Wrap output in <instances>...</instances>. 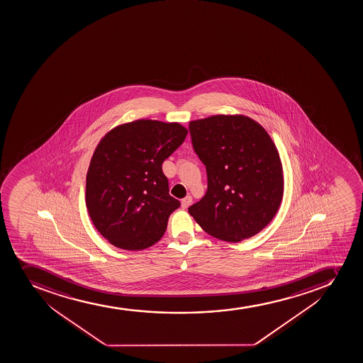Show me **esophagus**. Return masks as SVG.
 <instances>
[{"mask_svg":"<svg viewBox=\"0 0 363 363\" xmlns=\"http://www.w3.org/2000/svg\"><path fill=\"white\" fill-rule=\"evenodd\" d=\"M191 202H193V199L191 196H186V198L181 201V206H182V208L186 209L191 205Z\"/></svg>","mask_w":363,"mask_h":363,"instance_id":"obj_1","label":"esophagus"}]
</instances>
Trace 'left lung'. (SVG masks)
I'll return each mask as SVG.
<instances>
[{"label": "left lung", "instance_id": "8db88e82", "mask_svg": "<svg viewBox=\"0 0 363 363\" xmlns=\"http://www.w3.org/2000/svg\"><path fill=\"white\" fill-rule=\"evenodd\" d=\"M191 144L206 165L207 191L188 208L202 230L238 242L269 225L283 199V168L265 129L245 116L189 123Z\"/></svg>", "mask_w": 363, "mask_h": 363}]
</instances>
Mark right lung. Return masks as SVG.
<instances>
[{
	"instance_id": "obj_1",
	"label": "right lung",
	"mask_w": 363,
	"mask_h": 363,
	"mask_svg": "<svg viewBox=\"0 0 363 363\" xmlns=\"http://www.w3.org/2000/svg\"><path fill=\"white\" fill-rule=\"evenodd\" d=\"M179 123L138 119L116 126L98 144L86 175V207L110 244L140 251L156 244L179 208L162 164L184 143Z\"/></svg>"
}]
</instances>
